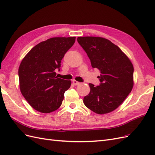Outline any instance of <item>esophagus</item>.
<instances>
[{
  "label": "esophagus",
  "instance_id": "obj_1",
  "mask_svg": "<svg viewBox=\"0 0 155 155\" xmlns=\"http://www.w3.org/2000/svg\"><path fill=\"white\" fill-rule=\"evenodd\" d=\"M72 83H73V84H74V85H79V83H80L79 82L76 81V80H73V81H72Z\"/></svg>",
  "mask_w": 155,
  "mask_h": 155
}]
</instances>
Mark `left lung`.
Returning <instances> with one entry per match:
<instances>
[{
  "instance_id": "1",
  "label": "left lung",
  "mask_w": 155,
  "mask_h": 155,
  "mask_svg": "<svg viewBox=\"0 0 155 155\" xmlns=\"http://www.w3.org/2000/svg\"><path fill=\"white\" fill-rule=\"evenodd\" d=\"M78 43L85 51L92 68L100 71V84L89 83L90 93L83 98L85 105L99 114L117 109L133 87L134 68L118 46L99 37H79Z\"/></svg>"
}]
</instances>
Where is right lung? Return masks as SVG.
<instances>
[{"mask_svg":"<svg viewBox=\"0 0 155 155\" xmlns=\"http://www.w3.org/2000/svg\"><path fill=\"white\" fill-rule=\"evenodd\" d=\"M76 37H53L32 48L18 68L20 90L34 109L50 113L60 107L71 81L58 78L55 69L72 47Z\"/></svg>","mask_w":155,"mask_h":155,"instance_id":"obj_1","label":"right lung"}]
</instances>
